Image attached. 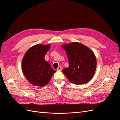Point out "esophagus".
<instances>
[{
    "mask_svg": "<svg viewBox=\"0 0 120 120\" xmlns=\"http://www.w3.org/2000/svg\"><path fill=\"white\" fill-rule=\"evenodd\" d=\"M61 70H62V68H61V67H59L56 69V71H61Z\"/></svg>",
    "mask_w": 120,
    "mask_h": 120,
    "instance_id": "34e87169",
    "label": "esophagus"
}]
</instances>
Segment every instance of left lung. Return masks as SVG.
Here are the masks:
<instances>
[{
	"label": "left lung",
	"mask_w": 120,
	"mask_h": 120,
	"mask_svg": "<svg viewBox=\"0 0 120 120\" xmlns=\"http://www.w3.org/2000/svg\"><path fill=\"white\" fill-rule=\"evenodd\" d=\"M61 48L66 51L69 63V67L62 72L68 81L77 85L89 82L97 68L95 53L88 47L78 42L65 43Z\"/></svg>",
	"instance_id": "left-lung-1"
}]
</instances>
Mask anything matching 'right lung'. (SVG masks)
I'll list each match as a JSON object with an SVG mask.
<instances>
[{"instance_id":"add662e5","label":"right lung","mask_w":120,"mask_h":120,"mask_svg":"<svg viewBox=\"0 0 120 120\" xmlns=\"http://www.w3.org/2000/svg\"><path fill=\"white\" fill-rule=\"evenodd\" d=\"M50 48L49 44L32 46L25 52L21 68L25 78L31 85L39 87L49 83L56 71L45 59Z\"/></svg>"}]
</instances>
